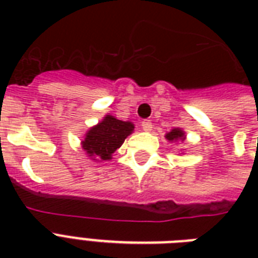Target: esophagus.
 I'll list each match as a JSON object with an SVG mask.
<instances>
[{
    "label": "esophagus",
    "mask_w": 258,
    "mask_h": 258,
    "mask_svg": "<svg viewBox=\"0 0 258 258\" xmlns=\"http://www.w3.org/2000/svg\"><path fill=\"white\" fill-rule=\"evenodd\" d=\"M142 128L145 130V131H151V128H153V123H151V120L142 121Z\"/></svg>",
    "instance_id": "1"
}]
</instances>
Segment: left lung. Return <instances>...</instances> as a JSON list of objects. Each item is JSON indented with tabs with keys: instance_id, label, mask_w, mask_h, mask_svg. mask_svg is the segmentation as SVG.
I'll return each mask as SVG.
<instances>
[{
	"instance_id": "8db88e82",
	"label": "left lung",
	"mask_w": 258,
	"mask_h": 258,
	"mask_svg": "<svg viewBox=\"0 0 258 258\" xmlns=\"http://www.w3.org/2000/svg\"><path fill=\"white\" fill-rule=\"evenodd\" d=\"M166 139L170 142L184 141V133L180 128H174L169 134H166Z\"/></svg>"
}]
</instances>
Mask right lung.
<instances>
[{
  "instance_id": "obj_1",
  "label": "right lung",
  "mask_w": 258,
  "mask_h": 258,
  "mask_svg": "<svg viewBox=\"0 0 258 258\" xmlns=\"http://www.w3.org/2000/svg\"><path fill=\"white\" fill-rule=\"evenodd\" d=\"M133 131L134 124L131 121L119 120L107 115L99 124L87 131L82 142L83 150L93 161H108Z\"/></svg>"
}]
</instances>
